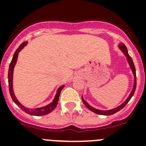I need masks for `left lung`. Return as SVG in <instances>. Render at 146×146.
I'll return each mask as SVG.
<instances>
[{
	"instance_id": "1",
	"label": "left lung",
	"mask_w": 146,
	"mask_h": 146,
	"mask_svg": "<svg viewBox=\"0 0 146 146\" xmlns=\"http://www.w3.org/2000/svg\"><path fill=\"white\" fill-rule=\"evenodd\" d=\"M118 48H120V50L123 53V54L126 56L127 57V62H128V64H129V66H130V69H131L132 72L133 73V76H134V83H133V88L132 89L131 92L129 94V96H128L126 101H125L123 103L119 105L118 107L115 108H113V109H111V110H107V111H104V110H99V109H96L93 107H92L90 104H89L87 103L86 101H85L83 97L82 96V102L84 103V104L88 108L92 111V112L94 113H98V114H101V115H111V114H113V113H117V111H120L121 109H123L126 106V104L129 102V101L131 99V98L133 97V96L134 92H135V90H136V68H135V66H134V64H133V60H132L131 57L129 56V54H128V50H127V47L125 46L124 44H123V43H120L119 45H118Z\"/></svg>"
}]
</instances>
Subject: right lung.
<instances>
[{
	"label": "right lung",
	"mask_w": 146,
	"mask_h": 146,
	"mask_svg": "<svg viewBox=\"0 0 146 146\" xmlns=\"http://www.w3.org/2000/svg\"><path fill=\"white\" fill-rule=\"evenodd\" d=\"M28 42H24L23 43H22L18 48L17 49V50L15 51L14 54H13V59L11 60L10 64V66H9V71H8V83H9V90H10V96L12 98L13 101L14 103H16V104H17L18 106L20 108L26 112V113H29L30 115H34V116H43L46 115L48 113H50L51 111H53L56 108L57 104H58V101H59V97L60 94V92L63 89H64V86H61L60 87L58 88L57 91V93L55 95L54 98L53 100V102L50 104H48L46 106L42 107V108H26V107L23 106V104L20 103V102L17 100V97L15 96L14 92H13V69H14V66L17 64V57H18V54H19V52L24 47L26 46Z\"/></svg>",
	"instance_id": "obj_1"
}]
</instances>
